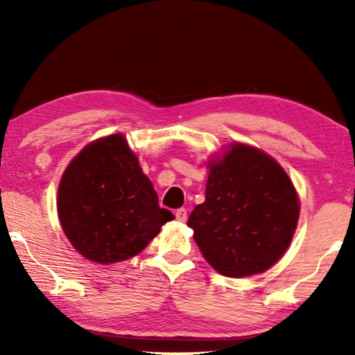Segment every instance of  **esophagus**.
Segmentation results:
<instances>
[{"label":"esophagus","instance_id":"obj_1","mask_svg":"<svg viewBox=\"0 0 355 355\" xmlns=\"http://www.w3.org/2000/svg\"><path fill=\"white\" fill-rule=\"evenodd\" d=\"M175 219L180 220V222H184L186 219H188V209L186 208H178L175 211Z\"/></svg>","mask_w":355,"mask_h":355}]
</instances>
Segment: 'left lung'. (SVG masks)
Returning a JSON list of instances; mask_svg holds the SVG:
<instances>
[{"mask_svg":"<svg viewBox=\"0 0 355 355\" xmlns=\"http://www.w3.org/2000/svg\"><path fill=\"white\" fill-rule=\"evenodd\" d=\"M297 218L296 189L277 161L236 144L209 164L205 202L188 227L216 271L238 279L266 271L284 255Z\"/></svg>","mask_w":355,"mask_h":355,"instance_id":"left-lung-1","label":"left lung"}]
</instances>
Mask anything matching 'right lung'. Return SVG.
Here are the masks:
<instances>
[{"instance_id":"add662e5","label":"right lung","mask_w":355,"mask_h":355,"mask_svg":"<svg viewBox=\"0 0 355 355\" xmlns=\"http://www.w3.org/2000/svg\"><path fill=\"white\" fill-rule=\"evenodd\" d=\"M58 214L71 245L100 264L137 255L173 219L122 135L89 144L71 161L59 183Z\"/></svg>"}]
</instances>
